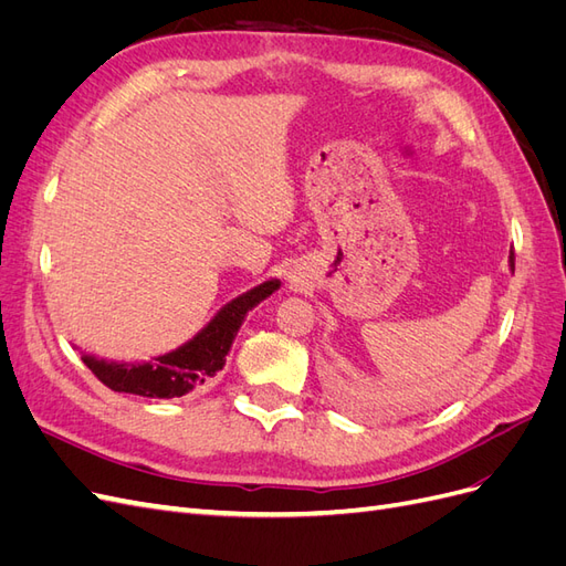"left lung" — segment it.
I'll return each instance as SVG.
<instances>
[{
  "label": "left lung",
  "mask_w": 566,
  "mask_h": 566,
  "mask_svg": "<svg viewBox=\"0 0 566 566\" xmlns=\"http://www.w3.org/2000/svg\"><path fill=\"white\" fill-rule=\"evenodd\" d=\"M510 266H512V271H515V252L510 250Z\"/></svg>",
  "instance_id": "8db88e82"
}]
</instances>
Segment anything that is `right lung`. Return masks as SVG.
Returning <instances> with one entry per match:
<instances>
[{"instance_id":"1","label":"right lung","mask_w":566,"mask_h":566,"mask_svg":"<svg viewBox=\"0 0 566 566\" xmlns=\"http://www.w3.org/2000/svg\"><path fill=\"white\" fill-rule=\"evenodd\" d=\"M279 281H266L235 297L208 323V328H202L177 352L158 356L153 364H108L96 361L94 356H84L82 361L113 391L139 394V397L150 399L184 397L186 391L200 387L205 380L214 378L217 370L224 368L231 342L245 314L266 300L273 290H279Z\"/></svg>"}]
</instances>
